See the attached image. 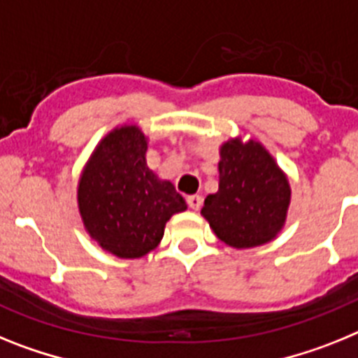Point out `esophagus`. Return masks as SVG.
Here are the masks:
<instances>
[{
	"instance_id": "obj_1",
	"label": "esophagus",
	"mask_w": 358,
	"mask_h": 358,
	"mask_svg": "<svg viewBox=\"0 0 358 358\" xmlns=\"http://www.w3.org/2000/svg\"><path fill=\"white\" fill-rule=\"evenodd\" d=\"M187 205L192 210H200L201 205H203V198L198 196V194H192V196L187 198Z\"/></svg>"
}]
</instances>
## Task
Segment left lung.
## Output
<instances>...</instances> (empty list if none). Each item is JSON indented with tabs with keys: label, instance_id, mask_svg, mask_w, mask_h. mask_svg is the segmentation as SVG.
<instances>
[{
	"label": "left lung",
	"instance_id": "obj_1",
	"mask_svg": "<svg viewBox=\"0 0 358 358\" xmlns=\"http://www.w3.org/2000/svg\"><path fill=\"white\" fill-rule=\"evenodd\" d=\"M220 157V187L205 198L201 214L229 247L268 243L287 220L292 192L287 176L256 141L232 138Z\"/></svg>",
	"mask_w": 358,
	"mask_h": 358
}]
</instances>
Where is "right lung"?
Wrapping results in <instances>:
<instances>
[{
	"label": "right lung",
	"mask_w": 358,
	"mask_h": 358,
	"mask_svg": "<svg viewBox=\"0 0 358 358\" xmlns=\"http://www.w3.org/2000/svg\"><path fill=\"white\" fill-rule=\"evenodd\" d=\"M148 138L136 126L104 136L79 180V213L86 231L122 259L151 252L169 217L187 209L175 185L158 180L145 162Z\"/></svg>",
	"instance_id": "obj_1"
}]
</instances>
